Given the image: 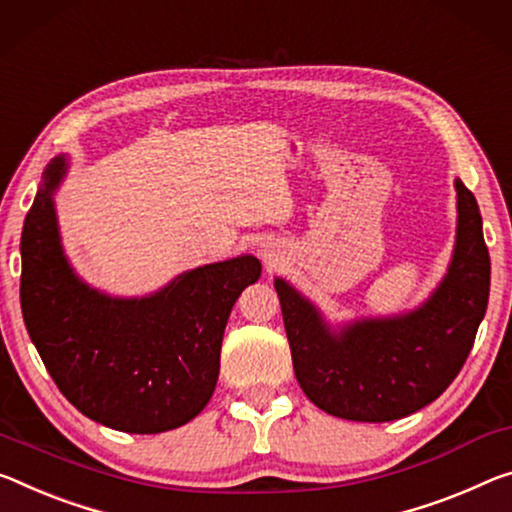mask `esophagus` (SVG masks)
<instances>
[{"label": "esophagus", "mask_w": 512, "mask_h": 512, "mask_svg": "<svg viewBox=\"0 0 512 512\" xmlns=\"http://www.w3.org/2000/svg\"><path fill=\"white\" fill-rule=\"evenodd\" d=\"M262 257H264V262H269L271 266L275 264V255L271 253V250H269V248H264V250H262Z\"/></svg>", "instance_id": "obj_1"}]
</instances>
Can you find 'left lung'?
<instances>
[{
	"label": "left lung",
	"instance_id": "obj_1",
	"mask_svg": "<svg viewBox=\"0 0 512 512\" xmlns=\"http://www.w3.org/2000/svg\"><path fill=\"white\" fill-rule=\"evenodd\" d=\"M458 230L449 271L417 310L330 328L275 278L294 373L316 408L351 421H392L433 403L472 351L490 296V253L474 193L456 180Z\"/></svg>",
	"mask_w": 512,
	"mask_h": 512
}]
</instances>
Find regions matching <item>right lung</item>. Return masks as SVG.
Listing matches in <instances>:
<instances>
[{"label": "right lung", "mask_w": 512, "mask_h": 512, "mask_svg": "<svg viewBox=\"0 0 512 512\" xmlns=\"http://www.w3.org/2000/svg\"><path fill=\"white\" fill-rule=\"evenodd\" d=\"M54 157L22 227L24 326L61 394L97 424L152 435L198 417L214 394L223 332L241 291L259 280L253 255L186 271L143 298L88 287L63 255Z\"/></svg>", "instance_id": "right-lung-1"}]
</instances>
